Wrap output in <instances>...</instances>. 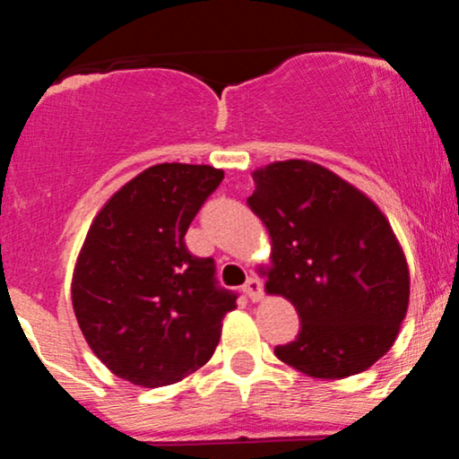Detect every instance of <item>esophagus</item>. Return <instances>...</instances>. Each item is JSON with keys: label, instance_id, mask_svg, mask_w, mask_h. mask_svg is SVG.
I'll list each match as a JSON object with an SVG mask.
<instances>
[{"label": "esophagus", "instance_id": "34e87169", "mask_svg": "<svg viewBox=\"0 0 459 459\" xmlns=\"http://www.w3.org/2000/svg\"><path fill=\"white\" fill-rule=\"evenodd\" d=\"M244 293L252 302H259V299H263V282L256 276H250L244 284Z\"/></svg>", "mask_w": 459, "mask_h": 459}]
</instances>
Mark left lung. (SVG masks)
Instances as JSON below:
<instances>
[{"label": "left lung", "instance_id": "8db88e82", "mask_svg": "<svg viewBox=\"0 0 459 459\" xmlns=\"http://www.w3.org/2000/svg\"><path fill=\"white\" fill-rule=\"evenodd\" d=\"M247 198L272 237L267 293L299 315L296 341L273 354L321 380L356 376L391 350L405 317L410 273L384 213L313 161L252 172Z\"/></svg>", "mask_w": 459, "mask_h": 459}]
</instances>
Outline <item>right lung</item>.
<instances>
[{
	"label": "right lung",
	"mask_w": 459,
	"mask_h": 459,
	"mask_svg": "<svg viewBox=\"0 0 459 459\" xmlns=\"http://www.w3.org/2000/svg\"><path fill=\"white\" fill-rule=\"evenodd\" d=\"M222 178L212 166H152L88 230L73 308L91 350L123 380L168 386L213 356L237 293L220 287L212 256L187 250L186 233Z\"/></svg>",
	"instance_id": "add662e5"
}]
</instances>
